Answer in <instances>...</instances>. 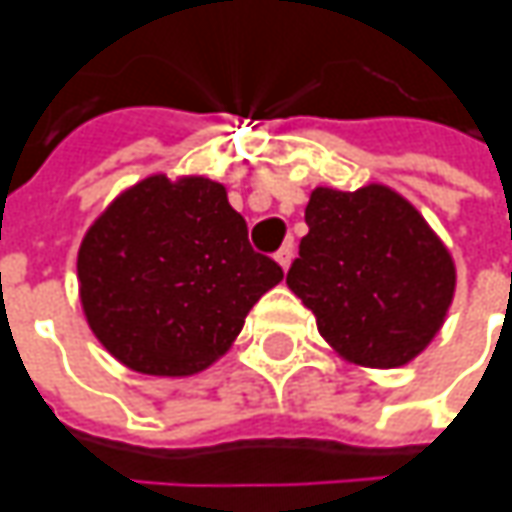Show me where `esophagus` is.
<instances>
[{"label": "esophagus", "instance_id": "34e87169", "mask_svg": "<svg viewBox=\"0 0 512 512\" xmlns=\"http://www.w3.org/2000/svg\"><path fill=\"white\" fill-rule=\"evenodd\" d=\"M293 256H296V247H293V242H285V245L279 247V253H276V262L282 265V270H287L290 262H293Z\"/></svg>", "mask_w": 512, "mask_h": 512}]
</instances>
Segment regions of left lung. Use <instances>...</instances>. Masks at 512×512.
<instances>
[{"label": "left lung", "mask_w": 512, "mask_h": 512, "mask_svg": "<svg viewBox=\"0 0 512 512\" xmlns=\"http://www.w3.org/2000/svg\"><path fill=\"white\" fill-rule=\"evenodd\" d=\"M287 287L347 362L402 367L444 325L456 265L404 196L384 185L316 187Z\"/></svg>", "instance_id": "left-lung-1"}]
</instances>
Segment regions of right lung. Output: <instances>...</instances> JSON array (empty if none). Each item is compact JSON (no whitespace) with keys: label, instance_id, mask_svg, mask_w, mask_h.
<instances>
[{"label":"right lung","instance_id":"obj_1","mask_svg":"<svg viewBox=\"0 0 512 512\" xmlns=\"http://www.w3.org/2000/svg\"><path fill=\"white\" fill-rule=\"evenodd\" d=\"M79 296L113 359L148 376H193L225 356L245 316L285 279L247 242L225 185L165 173L119 193L82 239Z\"/></svg>","mask_w":512,"mask_h":512}]
</instances>
